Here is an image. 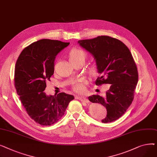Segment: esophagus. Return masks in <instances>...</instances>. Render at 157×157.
<instances>
[{
    "label": "esophagus",
    "instance_id": "34e87169",
    "mask_svg": "<svg viewBox=\"0 0 157 157\" xmlns=\"http://www.w3.org/2000/svg\"><path fill=\"white\" fill-rule=\"evenodd\" d=\"M76 98L81 101V102H86V103H88L90 102L88 98H86L85 97H78L77 96V97H76Z\"/></svg>",
    "mask_w": 157,
    "mask_h": 157
}]
</instances>
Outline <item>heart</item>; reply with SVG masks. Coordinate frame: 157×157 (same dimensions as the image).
Returning <instances> with one entry per match:
<instances>
[{"label": "heart", "mask_w": 157, "mask_h": 157, "mask_svg": "<svg viewBox=\"0 0 157 157\" xmlns=\"http://www.w3.org/2000/svg\"><path fill=\"white\" fill-rule=\"evenodd\" d=\"M87 55L83 49L74 48H72L69 53V60L71 62L78 60H83L85 62L86 59ZM90 72L93 75L97 73V67L95 65L92 66L89 69ZM87 84V81L85 79H79L73 82L72 88L74 91L79 94H83L86 91L85 85Z\"/></svg>", "instance_id": "1"}]
</instances>
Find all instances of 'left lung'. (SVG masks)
I'll return each mask as SVG.
<instances>
[{"instance_id":"8db88e82","label":"left lung","mask_w":157,"mask_h":157,"mask_svg":"<svg viewBox=\"0 0 157 157\" xmlns=\"http://www.w3.org/2000/svg\"><path fill=\"white\" fill-rule=\"evenodd\" d=\"M78 43L96 61L97 71L101 74L95 81L96 85H111L105 97L93 95L88 97L89 101L105 107L107 116L102 123L118 120L132 102L138 82L137 68L132 55L121 40L107 36L80 40Z\"/></svg>"}]
</instances>
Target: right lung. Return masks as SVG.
I'll list each match as a JSON object with an SVG mask.
<instances>
[{
	"label": "right lung",
	"mask_w": 157,
	"mask_h": 157,
	"mask_svg": "<svg viewBox=\"0 0 157 157\" xmlns=\"http://www.w3.org/2000/svg\"><path fill=\"white\" fill-rule=\"evenodd\" d=\"M69 43L41 39L25 48L16 61L14 86L30 117L41 125H51L65 113L74 97L64 92L47 95L46 81L54 73L55 56Z\"/></svg>",
	"instance_id": "1"
}]
</instances>
